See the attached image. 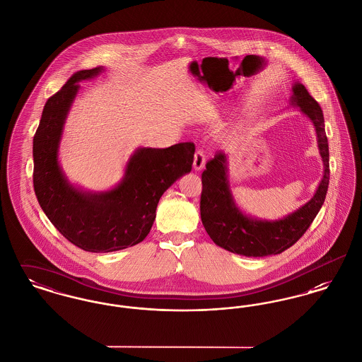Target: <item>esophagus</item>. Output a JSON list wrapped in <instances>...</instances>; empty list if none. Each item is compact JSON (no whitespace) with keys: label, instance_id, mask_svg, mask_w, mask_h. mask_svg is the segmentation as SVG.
<instances>
[{"label":"esophagus","instance_id":"1","mask_svg":"<svg viewBox=\"0 0 362 362\" xmlns=\"http://www.w3.org/2000/svg\"><path fill=\"white\" fill-rule=\"evenodd\" d=\"M205 163H206V156L204 155L202 151H197L194 155V163L192 167L195 171H201L205 168Z\"/></svg>","mask_w":362,"mask_h":362}]
</instances>
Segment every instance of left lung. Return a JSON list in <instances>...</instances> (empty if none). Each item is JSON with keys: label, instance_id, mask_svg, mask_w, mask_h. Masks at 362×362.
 <instances>
[{"label": "left lung", "instance_id": "8db88e82", "mask_svg": "<svg viewBox=\"0 0 362 362\" xmlns=\"http://www.w3.org/2000/svg\"><path fill=\"white\" fill-rule=\"evenodd\" d=\"M292 104L298 105L315 126L319 153L325 165L323 179L312 199L282 220L252 218L236 206L229 189L226 155L217 152L214 158L207 161L206 170L202 173L201 220L210 239L226 251L252 258L284 252L307 232L326 199L329 153L323 111L300 83L293 86Z\"/></svg>", "mask_w": 362, "mask_h": 362}]
</instances>
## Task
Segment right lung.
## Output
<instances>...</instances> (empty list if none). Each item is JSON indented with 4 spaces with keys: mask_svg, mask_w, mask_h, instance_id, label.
<instances>
[{
    "mask_svg": "<svg viewBox=\"0 0 362 362\" xmlns=\"http://www.w3.org/2000/svg\"><path fill=\"white\" fill-rule=\"evenodd\" d=\"M103 68L80 70L45 104L34 136V189L37 202L64 238L88 252H112L144 240L156 207L182 175L189 173L195 145L139 148L130 157L121 183L110 191L86 192L70 185L58 163L65 119L80 81Z\"/></svg>",
    "mask_w": 362,
    "mask_h": 362,
    "instance_id": "right-lung-1",
    "label": "right lung"
}]
</instances>
